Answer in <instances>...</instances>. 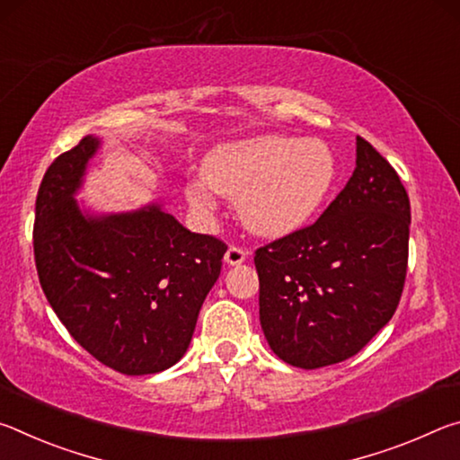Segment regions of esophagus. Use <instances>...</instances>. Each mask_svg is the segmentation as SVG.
I'll return each mask as SVG.
<instances>
[{
	"label": "esophagus",
	"mask_w": 460,
	"mask_h": 460,
	"mask_svg": "<svg viewBox=\"0 0 460 460\" xmlns=\"http://www.w3.org/2000/svg\"><path fill=\"white\" fill-rule=\"evenodd\" d=\"M245 255H247L245 249L231 245L227 249V253H225V263H227V266H239V263L245 261Z\"/></svg>",
	"instance_id": "obj_1"
}]
</instances>
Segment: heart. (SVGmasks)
Masks as SVG:
<instances>
[{
  "label": "heart",
  "instance_id": "b5f03b06",
  "mask_svg": "<svg viewBox=\"0 0 460 460\" xmlns=\"http://www.w3.org/2000/svg\"><path fill=\"white\" fill-rule=\"evenodd\" d=\"M208 189L237 199V215L249 231L284 237L314 219L339 178V162L323 139L260 136L217 147L202 168ZM190 205L208 211L202 184L186 189Z\"/></svg>",
  "mask_w": 460,
  "mask_h": 460
}]
</instances>
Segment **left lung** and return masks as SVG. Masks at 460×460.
<instances>
[{
	"instance_id": "left-lung-1",
	"label": "left lung",
	"mask_w": 460,
	"mask_h": 460,
	"mask_svg": "<svg viewBox=\"0 0 460 460\" xmlns=\"http://www.w3.org/2000/svg\"><path fill=\"white\" fill-rule=\"evenodd\" d=\"M408 241V192L357 136L353 176L318 221L255 252L260 323L271 351L300 369L359 353L400 305Z\"/></svg>"
}]
</instances>
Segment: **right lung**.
<instances>
[{"instance_id":"right-lung-1","label":"right lung","mask_w":460,"mask_h":460,"mask_svg":"<svg viewBox=\"0 0 460 460\" xmlns=\"http://www.w3.org/2000/svg\"><path fill=\"white\" fill-rule=\"evenodd\" d=\"M101 139L83 137L46 170L36 197L34 260L46 300L71 337L126 376L172 367L227 245L182 227L152 202L89 215L75 200Z\"/></svg>"}]
</instances>
